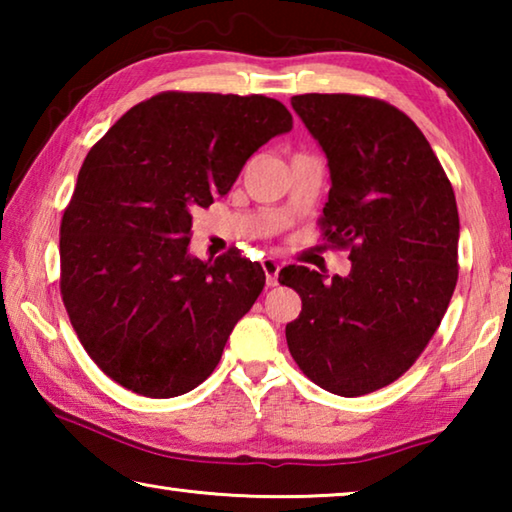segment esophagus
Returning a JSON list of instances; mask_svg holds the SVG:
<instances>
[{
  "mask_svg": "<svg viewBox=\"0 0 512 512\" xmlns=\"http://www.w3.org/2000/svg\"><path fill=\"white\" fill-rule=\"evenodd\" d=\"M262 266H264L268 287H275V284H277V273H280V262H275V259H264Z\"/></svg>",
  "mask_w": 512,
  "mask_h": 512,
  "instance_id": "34e87169",
  "label": "esophagus"
}]
</instances>
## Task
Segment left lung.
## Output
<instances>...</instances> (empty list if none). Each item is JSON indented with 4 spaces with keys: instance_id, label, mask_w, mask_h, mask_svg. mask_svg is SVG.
<instances>
[{
    "instance_id": "left-lung-1",
    "label": "left lung",
    "mask_w": 512,
    "mask_h": 512,
    "mask_svg": "<svg viewBox=\"0 0 512 512\" xmlns=\"http://www.w3.org/2000/svg\"><path fill=\"white\" fill-rule=\"evenodd\" d=\"M293 110L329 160L320 237L348 250V277L323 282L289 264L277 282L298 291L287 325L293 361L341 397L375 393L409 370L436 334L458 280L452 183L411 117L359 94H298Z\"/></svg>"
}]
</instances>
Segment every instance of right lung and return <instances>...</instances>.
<instances>
[{"mask_svg":"<svg viewBox=\"0 0 512 512\" xmlns=\"http://www.w3.org/2000/svg\"><path fill=\"white\" fill-rule=\"evenodd\" d=\"M291 126L264 94L167 90L85 155L60 221V296L85 352L119 386L167 400L214 372L266 275L235 246L214 262L189 257L194 212Z\"/></svg>","mask_w":512,"mask_h":512,"instance_id":"obj_1","label":"right lung"}]
</instances>
